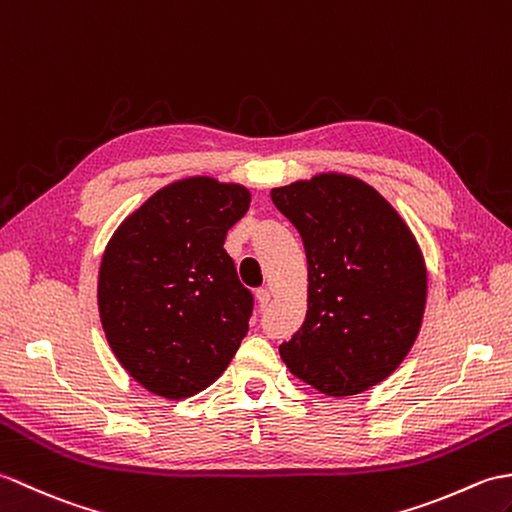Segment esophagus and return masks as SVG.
<instances>
[{
	"instance_id": "esophagus-1",
	"label": "esophagus",
	"mask_w": 512,
	"mask_h": 512,
	"mask_svg": "<svg viewBox=\"0 0 512 512\" xmlns=\"http://www.w3.org/2000/svg\"><path fill=\"white\" fill-rule=\"evenodd\" d=\"M256 300H258V304H260V309H265V306L269 304V300H271V293H269V289H258L256 291Z\"/></svg>"
}]
</instances>
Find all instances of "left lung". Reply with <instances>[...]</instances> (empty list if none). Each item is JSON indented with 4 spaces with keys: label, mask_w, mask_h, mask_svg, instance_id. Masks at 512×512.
Returning a JSON list of instances; mask_svg holds the SVG:
<instances>
[{
    "label": "left lung",
    "mask_w": 512,
    "mask_h": 512,
    "mask_svg": "<svg viewBox=\"0 0 512 512\" xmlns=\"http://www.w3.org/2000/svg\"><path fill=\"white\" fill-rule=\"evenodd\" d=\"M300 232L309 293L300 331L280 346L291 374L326 396L388 379L412 350L427 302L416 236L366 181L322 173L271 190Z\"/></svg>",
    "instance_id": "8db88e82"
}]
</instances>
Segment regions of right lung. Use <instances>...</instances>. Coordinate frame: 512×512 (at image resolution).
I'll return each mask as SVG.
<instances>
[{"instance_id":"obj_1","label":"right lung","mask_w":512,"mask_h":512,"mask_svg":"<svg viewBox=\"0 0 512 512\" xmlns=\"http://www.w3.org/2000/svg\"><path fill=\"white\" fill-rule=\"evenodd\" d=\"M249 201L241 184L186 177L109 238L98 271L102 331L120 366L157 396L206 390L247 335L254 300L223 243Z\"/></svg>"}]
</instances>
